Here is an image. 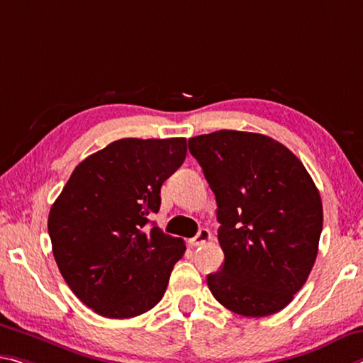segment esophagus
Masks as SVG:
<instances>
[{
	"instance_id": "1",
	"label": "esophagus",
	"mask_w": 363,
	"mask_h": 363,
	"mask_svg": "<svg viewBox=\"0 0 363 363\" xmlns=\"http://www.w3.org/2000/svg\"><path fill=\"white\" fill-rule=\"evenodd\" d=\"M210 239H211V234H210L208 229L202 228L197 233V235H195V238H192L191 240H189V244H191L192 247H199V245H203L205 242H208Z\"/></svg>"
}]
</instances>
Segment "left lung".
I'll list each match as a JSON object with an SVG mask.
<instances>
[{"instance_id":"1","label":"left lung","mask_w":363,"mask_h":363,"mask_svg":"<svg viewBox=\"0 0 363 363\" xmlns=\"http://www.w3.org/2000/svg\"><path fill=\"white\" fill-rule=\"evenodd\" d=\"M216 197L223 268L206 276L221 306L268 316L291 303L312 272L323 206L315 182L272 137L216 130L189 139Z\"/></svg>"}]
</instances>
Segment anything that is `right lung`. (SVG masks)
I'll return each instance as SVG.
<instances>
[{
	"mask_svg": "<svg viewBox=\"0 0 363 363\" xmlns=\"http://www.w3.org/2000/svg\"><path fill=\"white\" fill-rule=\"evenodd\" d=\"M187 140L121 139L76 166L50 210L53 255L71 291L95 313L132 318L164 296L186 244L158 226L163 182L184 163Z\"/></svg>",
	"mask_w": 363,
	"mask_h": 363,
	"instance_id": "obj_1",
	"label": "right lung"
}]
</instances>
